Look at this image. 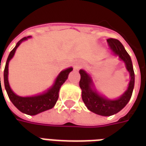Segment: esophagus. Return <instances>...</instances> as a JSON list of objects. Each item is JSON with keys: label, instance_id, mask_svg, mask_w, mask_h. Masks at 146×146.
I'll return each instance as SVG.
<instances>
[{"label": "esophagus", "instance_id": "esophagus-1", "mask_svg": "<svg viewBox=\"0 0 146 146\" xmlns=\"http://www.w3.org/2000/svg\"><path fill=\"white\" fill-rule=\"evenodd\" d=\"M82 66V63H78V64H76V65H75L76 70H78V69H80V67H81V66Z\"/></svg>", "mask_w": 146, "mask_h": 146}]
</instances>
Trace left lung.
I'll return each mask as SVG.
<instances>
[{"label":"left lung","instance_id":"left-lung-1","mask_svg":"<svg viewBox=\"0 0 146 146\" xmlns=\"http://www.w3.org/2000/svg\"><path fill=\"white\" fill-rule=\"evenodd\" d=\"M107 42L111 48L112 52L119 56L120 60H123L126 64L127 70L130 74V81L127 90L118 99L109 100L99 96L92 89V81L91 77L84 70H80V73L81 79L80 86L82 89V98L86 106L89 111L102 116H111L118 113L124 108L129 102L133 91L135 74L132 64L131 58L129 54L125 50L124 47L119 40L116 38H108Z\"/></svg>","mask_w":146,"mask_h":146}]
</instances>
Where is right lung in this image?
Segmentation results:
<instances>
[{
    "instance_id": "right-lung-1",
    "label": "right lung",
    "mask_w": 146,
    "mask_h": 146,
    "mask_svg": "<svg viewBox=\"0 0 146 146\" xmlns=\"http://www.w3.org/2000/svg\"><path fill=\"white\" fill-rule=\"evenodd\" d=\"M29 37H24L17 42V45L15 48L10 51V54L8 56L7 63H6L4 72H3V80H4V86L8 95V97L10 98L14 106L18 110L23 112V113L28 114V115H35L38 113L43 112L44 111L49 110L52 108L54 106L57 102L58 97H59V90L60 88L64 82L68 78L69 73L73 70L72 67L67 68L60 72L58 76L57 77L54 86H53L48 91L44 94L39 95V96H33V97H20L17 96L13 93V92L11 90L9 82H8V64L11 58L13 57L15 51L17 50L19 44H21L23 41L26 40ZM1 82V77H0Z\"/></svg>"
}]
</instances>
